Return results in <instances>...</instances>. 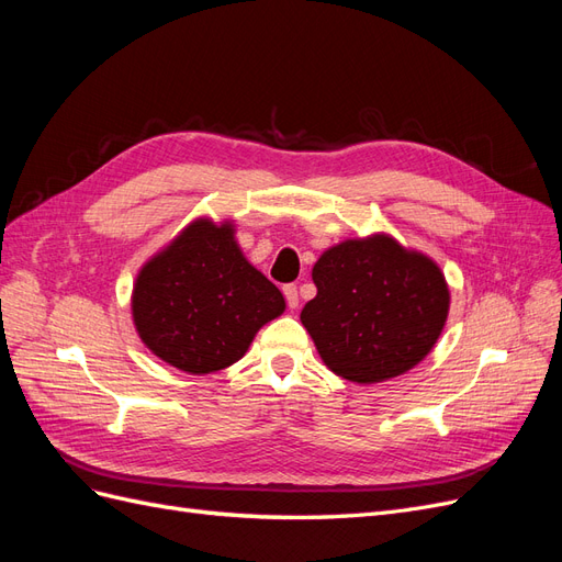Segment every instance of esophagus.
Listing matches in <instances>:
<instances>
[{
  "instance_id": "1",
  "label": "esophagus",
  "mask_w": 562,
  "mask_h": 562,
  "mask_svg": "<svg viewBox=\"0 0 562 562\" xmlns=\"http://www.w3.org/2000/svg\"><path fill=\"white\" fill-rule=\"evenodd\" d=\"M283 295H285L288 307L295 310L297 304H300V297H297V285H295V283H288V285H283Z\"/></svg>"
}]
</instances>
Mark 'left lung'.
Returning <instances> with one entry per match:
<instances>
[{
    "label": "left lung",
    "mask_w": 562,
    "mask_h": 562,
    "mask_svg": "<svg viewBox=\"0 0 562 562\" xmlns=\"http://www.w3.org/2000/svg\"><path fill=\"white\" fill-rule=\"evenodd\" d=\"M316 297L302 326L335 375L375 384L413 370L438 342L450 312L440 267L378 232L321 252L312 269Z\"/></svg>",
    "instance_id": "left-lung-1"
}]
</instances>
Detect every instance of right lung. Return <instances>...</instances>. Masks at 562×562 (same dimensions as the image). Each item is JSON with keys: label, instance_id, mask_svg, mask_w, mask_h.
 Masks as SVG:
<instances>
[{"label": "right lung", "instance_id": "obj_1", "mask_svg": "<svg viewBox=\"0 0 562 562\" xmlns=\"http://www.w3.org/2000/svg\"><path fill=\"white\" fill-rule=\"evenodd\" d=\"M285 310L279 288L255 269L232 220L196 217L140 267L131 293L143 345L190 375L229 368L265 323Z\"/></svg>", "mask_w": 562, "mask_h": 562}]
</instances>
